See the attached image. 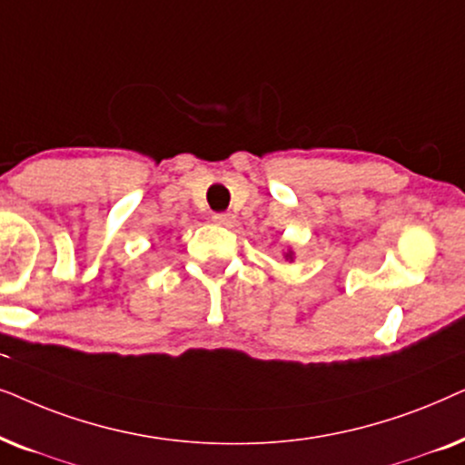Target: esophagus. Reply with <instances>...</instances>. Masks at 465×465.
Here are the masks:
<instances>
[{
  "label": "esophagus",
  "mask_w": 465,
  "mask_h": 465,
  "mask_svg": "<svg viewBox=\"0 0 465 465\" xmlns=\"http://www.w3.org/2000/svg\"><path fill=\"white\" fill-rule=\"evenodd\" d=\"M213 221L216 225H223V227H229L233 223V214L232 213H214L213 214Z\"/></svg>",
  "instance_id": "1"
}]
</instances>
